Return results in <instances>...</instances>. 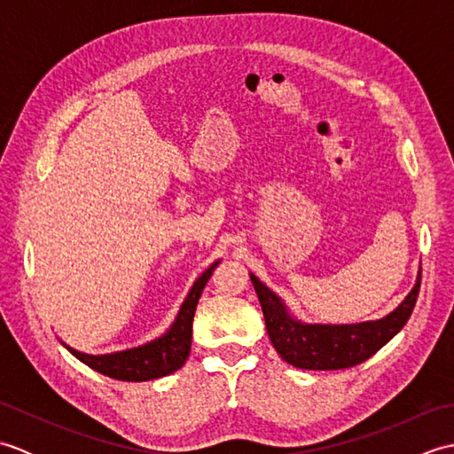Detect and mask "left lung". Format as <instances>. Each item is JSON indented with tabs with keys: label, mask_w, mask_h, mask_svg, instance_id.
Segmentation results:
<instances>
[{
	"label": "left lung",
	"mask_w": 454,
	"mask_h": 454,
	"mask_svg": "<svg viewBox=\"0 0 454 454\" xmlns=\"http://www.w3.org/2000/svg\"><path fill=\"white\" fill-rule=\"evenodd\" d=\"M252 283L262 304L269 340L277 353L288 364L306 371H337L359 364L387 345L396 335L413 312L421 286V269L418 283L411 288L396 310L376 322L351 324V325H310L296 322L286 312L273 291L259 281L252 273Z\"/></svg>",
	"instance_id": "1"
}]
</instances>
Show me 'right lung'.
Masks as SVG:
<instances>
[{
	"label": "right lung",
	"mask_w": 454,
	"mask_h": 454,
	"mask_svg": "<svg viewBox=\"0 0 454 454\" xmlns=\"http://www.w3.org/2000/svg\"><path fill=\"white\" fill-rule=\"evenodd\" d=\"M216 263H212L205 273H202L197 283L192 285L191 293L187 294L185 302H183L181 310L176 317V322L169 327L166 335L160 340L152 341L148 345L137 347V349H129L122 353H111V355H85L72 349V347L64 345L74 356H78L82 363H85L90 369L98 371L109 379L124 380V382H144L161 379V376L176 372L181 369L183 363L187 361L191 353V335H192V317L199 304V298L202 288L215 271Z\"/></svg>",
	"instance_id": "right-lung-1"
}]
</instances>
